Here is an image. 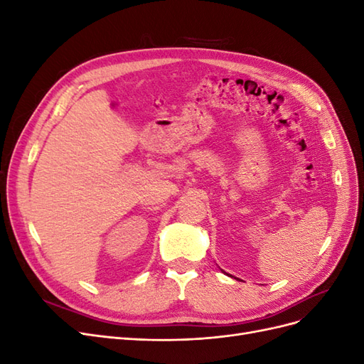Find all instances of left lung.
<instances>
[{"mask_svg": "<svg viewBox=\"0 0 364 364\" xmlns=\"http://www.w3.org/2000/svg\"><path fill=\"white\" fill-rule=\"evenodd\" d=\"M226 274H228V273H226Z\"/></svg>", "mask_w": 364, "mask_h": 364, "instance_id": "1", "label": "left lung"}]
</instances>
